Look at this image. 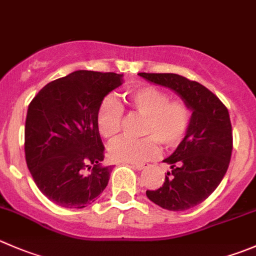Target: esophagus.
Instances as JSON below:
<instances>
[{"label": "esophagus", "instance_id": "esophagus-1", "mask_svg": "<svg viewBox=\"0 0 256 256\" xmlns=\"http://www.w3.org/2000/svg\"><path fill=\"white\" fill-rule=\"evenodd\" d=\"M131 168H136V170H144L146 168L145 164H131Z\"/></svg>", "mask_w": 256, "mask_h": 256}]
</instances>
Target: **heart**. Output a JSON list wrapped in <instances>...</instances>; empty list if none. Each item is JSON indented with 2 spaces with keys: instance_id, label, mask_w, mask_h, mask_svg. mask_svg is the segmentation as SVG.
<instances>
[{
  "instance_id": "obj_1",
  "label": "heart",
  "mask_w": 256,
  "mask_h": 256,
  "mask_svg": "<svg viewBox=\"0 0 256 256\" xmlns=\"http://www.w3.org/2000/svg\"><path fill=\"white\" fill-rule=\"evenodd\" d=\"M125 102L131 111L144 116L140 140L118 138L108 145V156L118 162L141 164L158 155V144L175 148L185 138L192 118V111L184 100H170V96L152 85L138 86L126 91ZM124 111L111 96L104 98L96 114L98 132L114 138L121 131Z\"/></svg>"
}]
</instances>
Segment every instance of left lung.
Here are the masks:
<instances>
[{"mask_svg": "<svg viewBox=\"0 0 256 256\" xmlns=\"http://www.w3.org/2000/svg\"><path fill=\"white\" fill-rule=\"evenodd\" d=\"M138 75L175 91L192 111L185 138L164 160L171 171L165 175L162 186L146 191L148 199L162 209H191L214 192L229 168L232 151L229 111L216 95L196 81L176 74Z\"/></svg>", "mask_w": 256, "mask_h": 256, "instance_id": "1", "label": "left lung"}]
</instances>
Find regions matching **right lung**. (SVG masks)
Masks as SVG:
<instances>
[{
  "label": "right lung",
  "instance_id": "right-lung-1",
  "mask_svg": "<svg viewBox=\"0 0 256 256\" xmlns=\"http://www.w3.org/2000/svg\"><path fill=\"white\" fill-rule=\"evenodd\" d=\"M122 75L78 70L47 84L28 105L24 155L44 196L68 209H82L108 186L96 114Z\"/></svg>",
  "mask_w": 256,
  "mask_h": 256
}]
</instances>
